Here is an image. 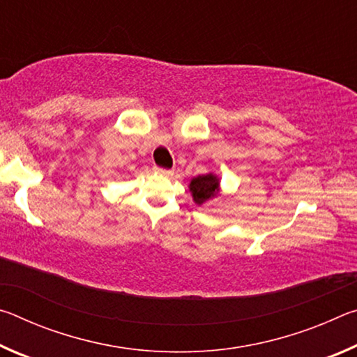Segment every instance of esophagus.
<instances>
[{"mask_svg":"<svg viewBox=\"0 0 357 357\" xmlns=\"http://www.w3.org/2000/svg\"><path fill=\"white\" fill-rule=\"evenodd\" d=\"M153 170H154V173H157V174H164V176H170V174H172L170 170H165V168H160V167H154Z\"/></svg>","mask_w":357,"mask_h":357,"instance_id":"obj_1","label":"esophagus"}]
</instances>
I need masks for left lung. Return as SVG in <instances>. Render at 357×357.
I'll use <instances>...</instances> for the list:
<instances>
[{
  "label": "left lung",
  "mask_w": 357,
  "mask_h": 357,
  "mask_svg": "<svg viewBox=\"0 0 357 357\" xmlns=\"http://www.w3.org/2000/svg\"><path fill=\"white\" fill-rule=\"evenodd\" d=\"M189 190L192 192L193 202L200 206L211 198L217 197V193L220 190V181L214 173L202 174V176H197L190 181Z\"/></svg>",
  "instance_id": "left-lung-1"
}]
</instances>
